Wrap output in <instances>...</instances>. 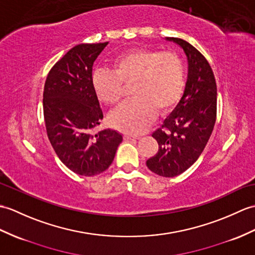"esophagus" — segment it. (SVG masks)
Here are the masks:
<instances>
[{
  "label": "esophagus",
  "instance_id": "1",
  "mask_svg": "<svg viewBox=\"0 0 255 255\" xmlns=\"http://www.w3.org/2000/svg\"><path fill=\"white\" fill-rule=\"evenodd\" d=\"M124 138L126 140H131V139H139L140 135H135V134H131V133H125L124 134Z\"/></svg>",
  "mask_w": 255,
  "mask_h": 255
}]
</instances>
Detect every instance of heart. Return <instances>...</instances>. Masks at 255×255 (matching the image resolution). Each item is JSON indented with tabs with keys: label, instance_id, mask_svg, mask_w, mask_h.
<instances>
[{
	"label": "heart",
	"instance_id": "1",
	"mask_svg": "<svg viewBox=\"0 0 255 255\" xmlns=\"http://www.w3.org/2000/svg\"><path fill=\"white\" fill-rule=\"evenodd\" d=\"M92 85L100 101L114 105L130 88L131 101L110 116V123L123 132H140L153 121L156 111L166 113L178 103L185 88V66L175 52L135 49L117 56L113 70L98 69Z\"/></svg>",
	"mask_w": 255,
	"mask_h": 255
}]
</instances>
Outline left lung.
<instances>
[{
  "label": "left lung",
  "mask_w": 255,
  "mask_h": 255,
  "mask_svg": "<svg viewBox=\"0 0 255 255\" xmlns=\"http://www.w3.org/2000/svg\"><path fill=\"white\" fill-rule=\"evenodd\" d=\"M166 40L186 53L188 79L179 103L152 133L158 151L146 166L156 175L175 177L197 161L208 143L216 122L217 87L209 62L193 45L179 38Z\"/></svg>",
  "instance_id": "8db88e82"
}]
</instances>
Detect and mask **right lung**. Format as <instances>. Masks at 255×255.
<instances>
[{
    "label": "right lung",
    "mask_w": 255,
    "mask_h": 255,
    "mask_svg": "<svg viewBox=\"0 0 255 255\" xmlns=\"http://www.w3.org/2000/svg\"><path fill=\"white\" fill-rule=\"evenodd\" d=\"M108 43L74 46L51 68L44 84L47 137L65 166L86 177L108 169L123 141L115 130L92 133L103 120L92 85V66Z\"/></svg>",
    "instance_id": "right-lung-1"
}]
</instances>
